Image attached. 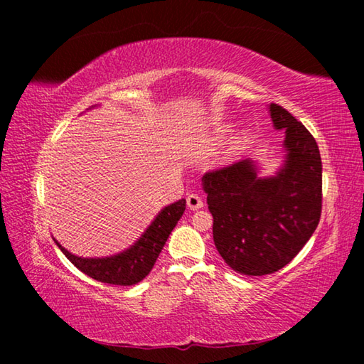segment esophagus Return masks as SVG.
<instances>
[{"label": "esophagus", "mask_w": 364, "mask_h": 364, "mask_svg": "<svg viewBox=\"0 0 364 364\" xmlns=\"http://www.w3.org/2000/svg\"><path fill=\"white\" fill-rule=\"evenodd\" d=\"M186 204L191 208V210H199V208L204 207V200L199 194H189L186 197Z\"/></svg>", "instance_id": "1"}]
</instances>
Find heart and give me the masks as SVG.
<instances>
[{
  "label": "heart",
  "instance_id": "obj_1",
  "mask_svg": "<svg viewBox=\"0 0 364 364\" xmlns=\"http://www.w3.org/2000/svg\"><path fill=\"white\" fill-rule=\"evenodd\" d=\"M230 133H231V127H221L218 130H215L205 141L208 149H217V147L223 146L228 136H230Z\"/></svg>",
  "mask_w": 364,
  "mask_h": 364
}]
</instances>
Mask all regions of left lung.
Listing matches in <instances>:
<instances>
[{"label": "left lung", "instance_id": "8db88e82", "mask_svg": "<svg viewBox=\"0 0 364 364\" xmlns=\"http://www.w3.org/2000/svg\"><path fill=\"white\" fill-rule=\"evenodd\" d=\"M276 130H284V164L273 176H258L250 159L202 176L213 242L228 267L263 276L292 260L321 217L323 165L315 138L278 104H269Z\"/></svg>", "mask_w": 364, "mask_h": 364}]
</instances>
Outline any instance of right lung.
Listing matches in <instances>:
<instances>
[{
	"mask_svg": "<svg viewBox=\"0 0 364 364\" xmlns=\"http://www.w3.org/2000/svg\"><path fill=\"white\" fill-rule=\"evenodd\" d=\"M184 208H186V199H180L175 204L164 207L136 242L120 254L110 257H77L64 249L56 239L54 242L63 250V254L90 278L115 286H133L149 274L170 232L183 217Z\"/></svg>",
	"mask_w": 364,
	"mask_h": 364,
	"instance_id": "obj_1",
	"label": "right lung"
}]
</instances>
